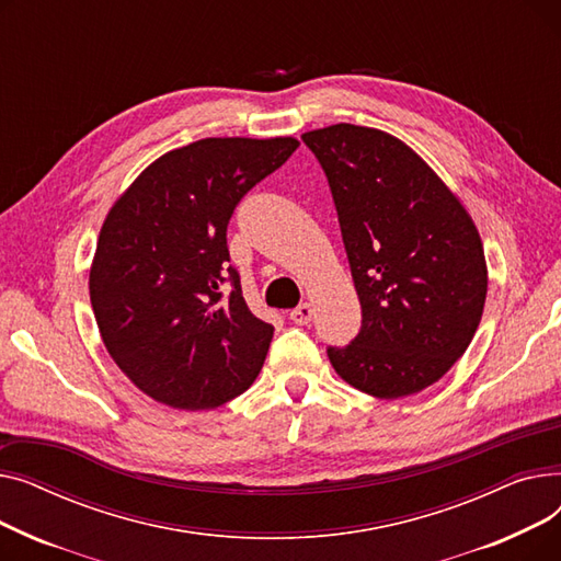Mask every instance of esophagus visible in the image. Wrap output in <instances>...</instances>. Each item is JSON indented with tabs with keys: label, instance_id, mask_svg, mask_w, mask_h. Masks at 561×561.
Returning <instances> with one entry per match:
<instances>
[{
	"label": "esophagus",
	"instance_id": "esophagus-1",
	"mask_svg": "<svg viewBox=\"0 0 561 561\" xmlns=\"http://www.w3.org/2000/svg\"><path fill=\"white\" fill-rule=\"evenodd\" d=\"M311 318H313V307L309 302H302L300 307L290 311V320L296 322V325H309Z\"/></svg>",
	"mask_w": 561,
	"mask_h": 561
}]
</instances>
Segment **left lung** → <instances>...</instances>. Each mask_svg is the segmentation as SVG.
Wrapping results in <instances>:
<instances>
[{
    "instance_id": "obj_1",
    "label": "left lung",
    "mask_w": 561,
    "mask_h": 561,
    "mask_svg": "<svg viewBox=\"0 0 561 561\" xmlns=\"http://www.w3.org/2000/svg\"><path fill=\"white\" fill-rule=\"evenodd\" d=\"M328 174L362 302V330L328 347L334 370L398 400L444 377L473 341L486 261L473 218L400 138L359 125L302 134Z\"/></svg>"
}]
</instances>
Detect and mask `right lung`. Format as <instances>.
Returning <instances> with one entry per match:
<instances>
[{
  "label": "right lung",
  "instance_id": "right-lung-1",
  "mask_svg": "<svg viewBox=\"0 0 561 561\" xmlns=\"http://www.w3.org/2000/svg\"><path fill=\"white\" fill-rule=\"evenodd\" d=\"M298 145L290 136L202 138L147 165L111 206L91 305L108 355L152 400L216 409L256 379L275 328L245 305L227 263V225Z\"/></svg>",
  "mask_w": 561,
  "mask_h": 561
}]
</instances>
